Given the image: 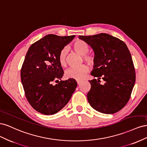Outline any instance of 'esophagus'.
<instances>
[{
    "instance_id": "esophagus-1",
    "label": "esophagus",
    "mask_w": 147,
    "mask_h": 147,
    "mask_svg": "<svg viewBox=\"0 0 147 147\" xmlns=\"http://www.w3.org/2000/svg\"><path fill=\"white\" fill-rule=\"evenodd\" d=\"M77 82L78 84H80V83L82 82V81H80V80H77Z\"/></svg>"
}]
</instances>
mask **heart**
<instances>
[{"label": "heart", "instance_id": "1", "mask_svg": "<svg viewBox=\"0 0 147 147\" xmlns=\"http://www.w3.org/2000/svg\"><path fill=\"white\" fill-rule=\"evenodd\" d=\"M74 50L80 55H83V58L87 63L93 65L96 63V57L94 55L88 53L89 46L86 42L83 40L78 39L72 43ZM67 55V50L66 48H62L57 56V59L61 66L65 67L66 59ZM89 71L88 66L86 64H82L78 67H73L67 70L65 72V77L68 79L82 80L85 74Z\"/></svg>", "mask_w": 147, "mask_h": 147}]
</instances>
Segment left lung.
<instances>
[{
    "label": "left lung",
    "instance_id": "1",
    "mask_svg": "<svg viewBox=\"0 0 147 147\" xmlns=\"http://www.w3.org/2000/svg\"><path fill=\"white\" fill-rule=\"evenodd\" d=\"M95 53L96 63L87 94L92 107L105 114L121 110L130 99L136 82V71L129 50L124 42L109 34L101 33L79 36ZM100 79L103 80L100 84Z\"/></svg>",
    "mask_w": 147,
    "mask_h": 147
}]
</instances>
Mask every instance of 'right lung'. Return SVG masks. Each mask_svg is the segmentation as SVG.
I'll return each mask as SVG.
<instances>
[{"label":"right lung","instance_id":"1","mask_svg":"<svg viewBox=\"0 0 147 147\" xmlns=\"http://www.w3.org/2000/svg\"><path fill=\"white\" fill-rule=\"evenodd\" d=\"M75 35H46L31 45L21 69V79L26 99L39 113L53 115L68 103L77 86L75 79L59 81L64 70L57 56ZM57 81V84L53 83Z\"/></svg>","mask_w":147,"mask_h":147}]
</instances>
